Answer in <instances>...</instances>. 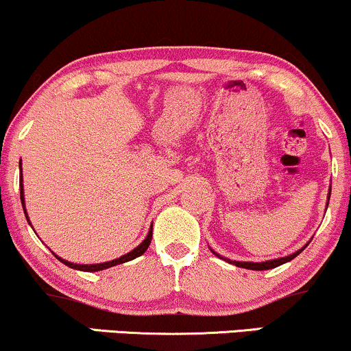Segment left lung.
Masks as SVG:
<instances>
[{"label": "left lung", "instance_id": "8db88e82", "mask_svg": "<svg viewBox=\"0 0 351 351\" xmlns=\"http://www.w3.org/2000/svg\"><path fill=\"white\" fill-rule=\"evenodd\" d=\"M328 199H330V193H328ZM305 247H307V245H304V247H302L300 251L293 252V254H291V256L280 257V259H274V261H265V263H239V261H228V263L234 264V265H237V267L251 269V271H267V269H274V267H277V265L285 264V263H289V261H292L293 257L299 256V254L304 251ZM216 256H217V254H216Z\"/></svg>", "mask_w": 351, "mask_h": 351}]
</instances>
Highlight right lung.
<instances>
[{
	"label": "right lung",
	"instance_id": "obj_1",
	"mask_svg": "<svg viewBox=\"0 0 351 351\" xmlns=\"http://www.w3.org/2000/svg\"><path fill=\"white\" fill-rule=\"evenodd\" d=\"M19 189H21V201H23V208H24V196H23V178H19ZM26 219H27V215H26ZM27 223H29V221H27ZM152 236H153V232H152V229H150V232H148V236L145 237V241H143L142 244L138 245V247H135L134 251H132V252H128V254H125V256H122V257H119V259H115V261H110V263L80 265V264H72V263H67V261L60 259V257L56 256V254H54V256L58 257V259L60 261V263H62V264H66V265H69V267H72V269H77V271H86V272H97V271H104V269H108V267H112V265H117V264H123V263H128V261H132V259H135V257L142 256V254H143L145 251H147V249H148V245H150V243H152Z\"/></svg>",
	"mask_w": 351,
	"mask_h": 351
}]
</instances>
